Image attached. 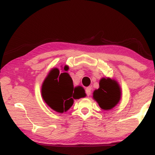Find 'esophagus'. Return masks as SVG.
<instances>
[{"label": "esophagus", "mask_w": 155, "mask_h": 155, "mask_svg": "<svg viewBox=\"0 0 155 155\" xmlns=\"http://www.w3.org/2000/svg\"><path fill=\"white\" fill-rule=\"evenodd\" d=\"M86 94L87 96H90V94H91V87H88L86 88Z\"/></svg>", "instance_id": "34e87169"}]
</instances>
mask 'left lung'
Instances as JSON below:
<instances>
[{
	"label": "left lung",
	"instance_id": "obj_1",
	"mask_svg": "<svg viewBox=\"0 0 155 155\" xmlns=\"http://www.w3.org/2000/svg\"><path fill=\"white\" fill-rule=\"evenodd\" d=\"M99 87L93 92V98L104 110H110L118 104L121 97V89L115 80L103 78Z\"/></svg>",
	"mask_w": 155,
	"mask_h": 155
}]
</instances>
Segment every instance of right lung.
Instances as JSON below:
<instances>
[{
  "label": "right lung",
  "mask_w": 155,
  "mask_h": 155,
  "mask_svg": "<svg viewBox=\"0 0 155 155\" xmlns=\"http://www.w3.org/2000/svg\"><path fill=\"white\" fill-rule=\"evenodd\" d=\"M68 68V65H65L63 73L57 68L51 69L42 84L44 101L51 109L59 113L67 111L71 107L74 99L86 96L81 86L74 87L71 77L66 73Z\"/></svg>",
  "instance_id": "obj_1"
}]
</instances>
